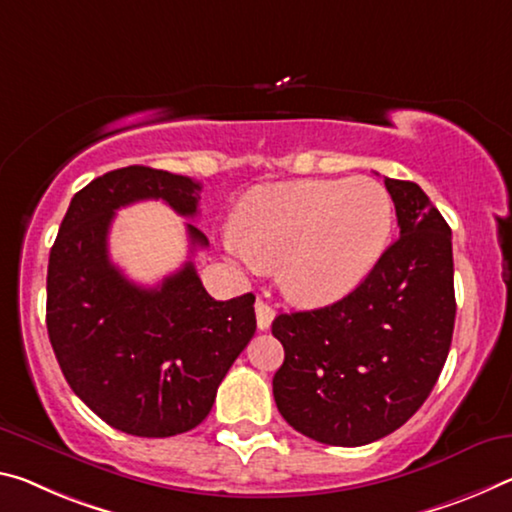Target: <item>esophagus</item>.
<instances>
[{
	"instance_id": "esophagus-1",
	"label": "esophagus",
	"mask_w": 512,
	"mask_h": 512,
	"mask_svg": "<svg viewBox=\"0 0 512 512\" xmlns=\"http://www.w3.org/2000/svg\"><path fill=\"white\" fill-rule=\"evenodd\" d=\"M255 314H257V328L259 330H269L271 328V321H273V307L266 303V300L259 298L255 303Z\"/></svg>"
}]
</instances>
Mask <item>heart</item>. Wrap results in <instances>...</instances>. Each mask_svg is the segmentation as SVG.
Here are the masks:
<instances>
[{
    "label": "heart",
    "mask_w": 512,
    "mask_h": 512,
    "mask_svg": "<svg viewBox=\"0 0 512 512\" xmlns=\"http://www.w3.org/2000/svg\"><path fill=\"white\" fill-rule=\"evenodd\" d=\"M394 209L371 177L259 186L241 200L225 248L250 271L280 264V287L300 305H328L376 269Z\"/></svg>",
    "instance_id": "obj_1"
}]
</instances>
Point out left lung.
<instances>
[{
  "instance_id": "obj_1",
  "label": "left lung",
  "mask_w": 512,
  "mask_h": 512,
  "mask_svg": "<svg viewBox=\"0 0 512 512\" xmlns=\"http://www.w3.org/2000/svg\"><path fill=\"white\" fill-rule=\"evenodd\" d=\"M401 237L360 287L310 312L278 314L280 415L312 440L362 446L401 428L440 378L453 337L451 227L421 186L389 180Z\"/></svg>"
}]
</instances>
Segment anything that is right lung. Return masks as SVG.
Listing matches in <instances>:
<instances>
[{"instance_id":"1","label":"right lung","mask_w":512,"mask_h":512,"mask_svg":"<svg viewBox=\"0 0 512 512\" xmlns=\"http://www.w3.org/2000/svg\"><path fill=\"white\" fill-rule=\"evenodd\" d=\"M202 186L184 175L127 166L75 193L47 266V332L81 401L118 431L170 437L196 428L255 335V296L214 300L189 259L159 287H139L109 259L116 209L164 200L198 214ZM191 250L207 237L186 223Z\"/></svg>"}]
</instances>
